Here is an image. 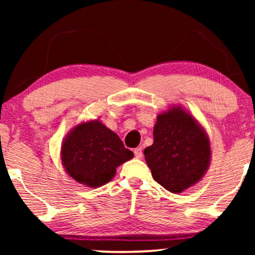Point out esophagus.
I'll use <instances>...</instances> for the list:
<instances>
[{
	"label": "esophagus",
	"mask_w": 255,
	"mask_h": 255,
	"mask_svg": "<svg viewBox=\"0 0 255 255\" xmlns=\"http://www.w3.org/2000/svg\"><path fill=\"white\" fill-rule=\"evenodd\" d=\"M133 153H134V156H135V158H137V159H140L141 156H142V149H141V147H137V148H134Z\"/></svg>",
	"instance_id": "1"
}]
</instances>
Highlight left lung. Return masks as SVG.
<instances>
[{
  "mask_svg": "<svg viewBox=\"0 0 255 255\" xmlns=\"http://www.w3.org/2000/svg\"><path fill=\"white\" fill-rule=\"evenodd\" d=\"M153 137L144 154L156 182L177 194L202 179L210 162V144L189 114L177 107L159 115Z\"/></svg>",
  "mask_w": 255,
  "mask_h": 255,
  "instance_id": "obj_1",
  "label": "left lung"
}]
</instances>
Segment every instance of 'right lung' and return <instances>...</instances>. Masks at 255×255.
Segmentation results:
<instances>
[{"label": "right lung", "mask_w": 255, "mask_h": 255, "mask_svg": "<svg viewBox=\"0 0 255 255\" xmlns=\"http://www.w3.org/2000/svg\"><path fill=\"white\" fill-rule=\"evenodd\" d=\"M133 158L118 135L99 121L82 123L65 139L61 159L73 179L88 187L109 182L122 163Z\"/></svg>", "instance_id": "right-lung-1"}]
</instances>
